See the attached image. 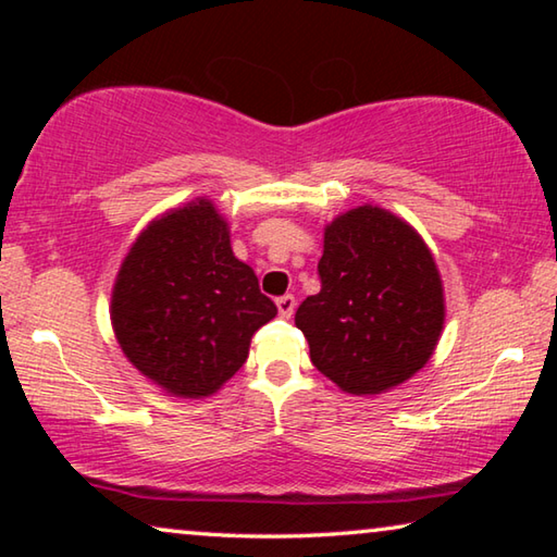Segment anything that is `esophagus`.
<instances>
[{
	"label": "esophagus",
	"mask_w": 557,
	"mask_h": 557,
	"mask_svg": "<svg viewBox=\"0 0 557 557\" xmlns=\"http://www.w3.org/2000/svg\"><path fill=\"white\" fill-rule=\"evenodd\" d=\"M277 312H280V317H285V319L295 314V297H292V295L280 297L277 299Z\"/></svg>",
	"instance_id": "obj_1"
}]
</instances>
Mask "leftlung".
<instances>
[{"instance_id": "1", "label": "left lung", "mask_w": 557, "mask_h": 557, "mask_svg": "<svg viewBox=\"0 0 557 557\" xmlns=\"http://www.w3.org/2000/svg\"><path fill=\"white\" fill-rule=\"evenodd\" d=\"M319 277L295 317L317 371L344 393L381 395L425 369L445 329V287L408 221L373 203L338 213Z\"/></svg>"}]
</instances>
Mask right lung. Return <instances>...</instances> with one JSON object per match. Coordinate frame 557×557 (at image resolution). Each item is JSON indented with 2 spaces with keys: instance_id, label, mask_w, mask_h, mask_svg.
I'll use <instances>...</instances> for the list:
<instances>
[{
  "instance_id": "1",
  "label": "right lung",
  "mask_w": 557,
  "mask_h": 557,
  "mask_svg": "<svg viewBox=\"0 0 557 557\" xmlns=\"http://www.w3.org/2000/svg\"><path fill=\"white\" fill-rule=\"evenodd\" d=\"M277 307L233 256L231 225L206 196L149 221L129 245L110 299L127 361L172 398L201 400L240 371Z\"/></svg>"
}]
</instances>
